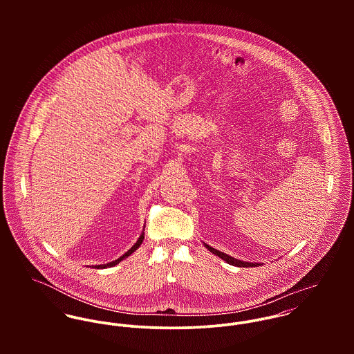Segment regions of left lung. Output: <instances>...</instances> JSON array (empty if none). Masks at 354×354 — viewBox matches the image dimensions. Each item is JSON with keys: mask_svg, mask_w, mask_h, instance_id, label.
<instances>
[{"mask_svg": "<svg viewBox=\"0 0 354 354\" xmlns=\"http://www.w3.org/2000/svg\"><path fill=\"white\" fill-rule=\"evenodd\" d=\"M204 245H205V248H207L209 252L219 256L221 259H223L226 263H229V264H232V266H237V267H256V266H259L257 263H248V261L237 260V259H234V257H232V256H229V254H226V253L219 252V251L214 250L212 247H209V245H207V244H204Z\"/></svg>", "mask_w": 354, "mask_h": 354, "instance_id": "left-lung-1", "label": "left lung"}]
</instances>
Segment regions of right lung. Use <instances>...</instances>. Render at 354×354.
<instances>
[{"instance_id":"1","label":"right lung","mask_w":354,"mask_h":354,"mask_svg":"<svg viewBox=\"0 0 354 354\" xmlns=\"http://www.w3.org/2000/svg\"><path fill=\"white\" fill-rule=\"evenodd\" d=\"M143 240H145V233H142V236L139 237V240L136 241V244L128 251V252L125 253V254H122L120 259H117V260H114V261H110V263H107V264H100V266H95V268H106V267H113V266H115V264H118L122 259H125V257H128L131 253L135 252L140 245H142V243H143Z\"/></svg>"}]
</instances>
